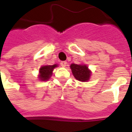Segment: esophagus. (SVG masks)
Masks as SVG:
<instances>
[{
    "label": "esophagus",
    "mask_w": 132,
    "mask_h": 132,
    "mask_svg": "<svg viewBox=\"0 0 132 132\" xmlns=\"http://www.w3.org/2000/svg\"><path fill=\"white\" fill-rule=\"evenodd\" d=\"M61 66H62V67H65V66H66V64H67V62L66 61H61Z\"/></svg>",
    "instance_id": "1"
}]
</instances>
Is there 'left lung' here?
<instances>
[{
	"label": "left lung",
	"instance_id": "left-lung-1",
	"mask_svg": "<svg viewBox=\"0 0 132 132\" xmlns=\"http://www.w3.org/2000/svg\"><path fill=\"white\" fill-rule=\"evenodd\" d=\"M72 73L78 80L86 82L89 80L90 76V71L86 65H78L72 63L71 65Z\"/></svg>",
	"mask_w": 132,
	"mask_h": 132
}]
</instances>
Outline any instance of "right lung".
Wrapping results in <instances>:
<instances>
[{
    "instance_id": "1",
    "label": "right lung",
    "mask_w": 132,
    "mask_h": 132,
    "mask_svg": "<svg viewBox=\"0 0 132 132\" xmlns=\"http://www.w3.org/2000/svg\"><path fill=\"white\" fill-rule=\"evenodd\" d=\"M57 65L56 64H54V65H49V66H42L40 69H39V73H40V75H39V78H40L41 80H47L49 79V78L52 76V71L54 69L55 67H56Z\"/></svg>"
}]
</instances>
